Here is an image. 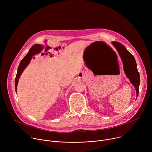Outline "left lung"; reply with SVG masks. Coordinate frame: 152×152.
Returning a JSON list of instances; mask_svg holds the SVG:
<instances>
[{
  "mask_svg": "<svg viewBox=\"0 0 152 152\" xmlns=\"http://www.w3.org/2000/svg\"><path fill=\"white\" fill-rule=\"evenodd\" d=\"M113 44L118 52L121 58L123 63L124 71L126 76L135 86L137 97L139 93L140 77L135 58L121 43L117 41H113Z\"/></svg>",
  "mask_w": 152,
  "mask_h": 152,
  "instance_id": "left-lung-1",
  "label": "left lung"
}]
</instances>
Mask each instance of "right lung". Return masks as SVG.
Returning <instances> with one entry per match:
<instances>
[{
  "label": "right lung",
  "instance_id": "add662e5",
  "mask_svg": "<svg viewBox=\"0 0 152 152\" xmlns=\"http://www.w3.org/2000/svg\"><path fill=\"white\" fill-rule=\"evenodd\" d=\"M42 46L40 45H34L31 49L29 50V52L27 53V55L22 59V60L21 61L18 69H17V75L15 77V91H17V84H18V79L22 73V72H23V70H25V69L28 66V65L29 64L32 57L35 55L37 53H39L42 49Z\"/></svg>",
  "mask_w": 152,
  "mask_h": 152
}]
</instances>
